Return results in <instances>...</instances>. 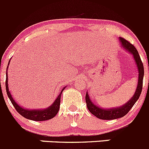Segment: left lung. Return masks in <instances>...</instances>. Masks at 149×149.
I'll use <instances>...</instances> for the list:
<instances>
[{"mask_svg":"<svg viewBox=\"0 0 149 149\" xmlns=\"http://www.w3.org/2000/svg\"><path fill=\"white\" fill-rule=\"evenodd\" d=\"M120 42L121 45L125 50L130 53L133 56L134 60L136 64L137 69L138 71V86H137L136 91H135V94L131 98L130 101H128L127 103L125 104V105L122 106L120 107H117V108H111L109 109H105L100 108L98 106L93 104V101H91V98H90L89 95H88V92L86 93V95H85V101H86L87 107H88V110L91 114H93L96 117L101 120H115V119L120 118V117H123L124 116L126 115L130 110L132 109L134 104H135L138 99L139 98L140 95H141V91H142L143 88V79L144 75V68L143 65V62L141 61V57H140L139 54H138V51L136 48H135L132 44L128 42L127 40H125L124 38H120Z\"/></svg>","mask_w":149,"mask_h":149,"instance_id":"left-lung-1","label":"left lung"}]
</instances>
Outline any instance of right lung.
<instances>
[{
	"mask_svg": "<svg viewBox=\"0 0 149 149\" xmlns=\"http://www.w3.org/2000/svg\"><path fill=\"white\" fill-rule=\"evenodd\" d=\"M10 62V61H9ZM9 62H8V65H9ZM8 67H7L6 70H8ZM66 88V87H65ZM61 90V93H59L58 96L57 97L56 99L54 101L53 104H51L49 107L44 109H34V110H29L23 108V107H20L18 104H17L13 97L11 96V94L10 91H8V74L6 72V93L8 97L9 98L10 101H11V104L14 107L15 109L18 111L19 114H21L22 117L24 118L28 119L30 120H34V121H45V120H48L50 119H52L53 117H55L58 113V110L60 108V102H61V95L63 91L64 88Z\"/></svg>",
	"mask_w": 149,
	"mask_h": 149,
	"instance_id": "1",
	"label": "right lung"
}]
</instances>
